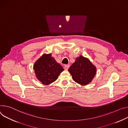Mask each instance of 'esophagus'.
Masks as SVG:
<instances>
[{
  "label": "esophagus",
  "instance_id": "1",
  "mask_svg": "<svg viewBox=\"0 0 128 128\" xmlns=\"http://www.w3.org/2000/svg\"><path fill=\"white\" fill-rule=\"evenodd\" d=\"M70 67V65H64V69L65 70H68V69L69 68V67Z\"/></svg>",
  "mask_w": 128,
  "mask_h": 128
}]
</instances>
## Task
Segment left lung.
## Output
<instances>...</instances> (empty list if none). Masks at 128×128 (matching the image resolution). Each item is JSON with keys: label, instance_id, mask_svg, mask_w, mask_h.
Listing matches in <instances>:
<instances>
[{"label": "left lung", "instance_id": "left-lung-1", "mask_svg": "<svg viewBox=\"0 0 128 128\" xmlns=\"http://www.w3.org/2000/svg\"><path fill=\"white\" fill-rule=\"evenodd\" d=\"M68 71L76 82L86 85L90 83L94 77L96 69L88 59L80 56L69 67Z\"/></svg>", "mask_w": 128, "mask_h": 128}]
</instances>
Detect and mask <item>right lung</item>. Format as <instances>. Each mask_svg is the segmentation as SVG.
<instances>
[{
	"label": "right lung",
	"mask_w": 128,
	"mask_h": 128,
	"mask_svg": "<svg viewBox=\"0 0 128 128\" xmlns=\"http://www.w3.org/2000/svg\"><path fill=\"white\" fill-rule=\"evenodd\" d=\"M34 69L37 78L45 85L55 81L64 70L51 54H44L34 64Z\"/></svg>",
	"instance_id": "add662e5"
}]
</instances>
